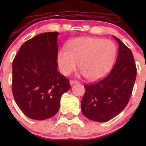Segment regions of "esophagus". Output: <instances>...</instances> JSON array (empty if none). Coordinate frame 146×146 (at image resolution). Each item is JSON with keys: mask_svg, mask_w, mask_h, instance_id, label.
<instances>
[{"mask_svg": "<svg viewBox=\"0 0 146 146\" xmlns=\"http://www.w3.org/2000/svg\"><path fill=\"white\" fill-rule=\"evenodd\" d=\"M78 82L76 81V80H70V84L71 86H72L73 84H78Z\"/></svg>", "mask_w": 146, "mask_h": 146, "instance_id": "obj_1", "label": "esophagus"}]
</instances>
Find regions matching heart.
I'll use <instances>...</instances> for the list:
<instances>
[{
  "label": "heart",
  "mask_w": 146,
  "mask_h": 146,
  "mask_svg": "<svg viewBox=\"0 0 146 146\" xmlns=\"http://www.w3.org/2000/svg\"><path fill=\"white\" fill-rule=\"evenodd\" d=\"M66 48L60 50L57 55L61 72L70 74L79 61L80 74L90 81L103 78L110 72L117 53L112 41L95 37L76 38L67 44Z\"/></svg>",
  "instance_id": "b5f03b06"
}]
</instances>
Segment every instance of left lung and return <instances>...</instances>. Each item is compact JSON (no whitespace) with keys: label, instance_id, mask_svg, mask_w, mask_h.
Segmentation results:
<instances>
[{"label":"left lung","instance_id":"8db88e82","mask_svg":"<svg viewBox=\"0 0 146 146\" xmlns=\"http://www.w3.org/2000/svg\"><path fill=\"white\" fill-rule=\"evenodd\" d=\"M119 44L118 55L110 73L98 82L85 84L81 102L83 115L105 122L123 110L130 99L137 69L131 50L113 36Z\"/></svg>","mask_w":146,"mask_h":146}]
</instances>
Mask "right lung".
Listing matches in <instances>:
<instances>
[{
  "label": "right lung",
  "instance_id": "obj_1",
  "mask_svg": "<svg viewBox=\"0 0 146 146\" xmlns=\"http://www.w3.org/2000/svg\"><path fill=\"white\" fill-rule=\"evenodd\" d=\"M58 35L44 33L26 41L13 62L14 98L21 111L36 120L56 114L62 96L70 88L57 69Z\"/></svg>",
  "mask_w": 146,
  "mask_h": 146
}]
</instances>
